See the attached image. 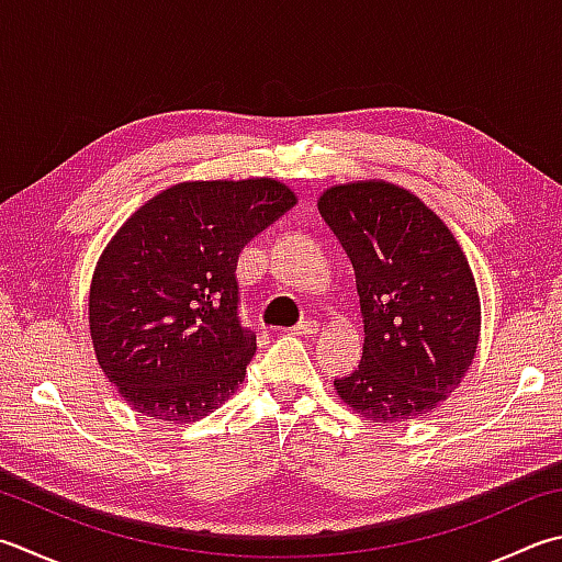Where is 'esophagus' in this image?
Masks as SVG:
<instances>
[{
    "instance_id": "34e87169",
    "label": "esophagus",
    "mask_w": 562,
    "mask_h": 562,
    "mask_svg": "<svg viewBox=\"0 0 562 562\" xmlns=\"http://www.w3.org/2000/svg\"><path fill=\"white\" fill-rule=\"evenodd\" d=\"M317 330H321V325H317V321H303L293 327V335H303V337H313L317 335Z\"/></svg>"
}]
</instances>
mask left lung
<instances>
[{
  "label": "left lung",
  "instance_id": "8db88e82",
  "mask_svg": "<svg viewBox=\"0 0 562 562\" xmlns=\"http://www.w3.org/2000/svg\"><path fill=\"white\" fill-rule=\"evenodd\" d=\"M352 261L364 317L362 362L337 396L372 423L440 406L477 352L480 293L458 239L411 190L386 181L333 186L317 200Z\"/></svg>",
  "mask_w": 562,
  "mask_h": 562
}]
</instances>
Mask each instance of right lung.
<instances>
[{
	"label": "right lung",
	"mask_w": 562,
	"mask_h": 562,
	"mask_svg": "<svg viewBox=\"0 0 562 562\" xmlns=\"http://www.w3.org/2000/svg\"><path fill=\"white\" fill-rule=\"evenodd\" d=\"M293 205L273 178L188 181L116 229L92 273L90 335L134 411L190 423L235 394L257 352L239 321V251Z\"/></svg>",
	"instance_id": "add662e5"
}]
</instances>
